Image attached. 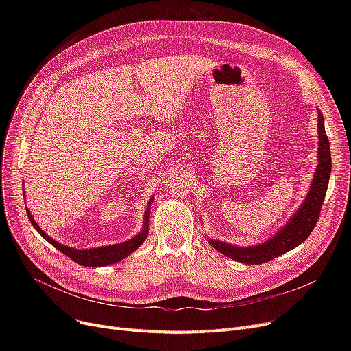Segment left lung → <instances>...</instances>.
Segmentation results:
<instances>
[{"label": "left lung", "instance_id": "1", "mask_svg": "<svg viewBox=\"0 0 351 351\" xmlns=\"http://www.w3.org/2000/svg\"><path fill=\"white\" fill-rule=\"evenodd\" d=\"M319 165L315 173V179L310 186L308 195L303 202L302 208L294 213L289 220L287 225L274 234L267 242L262 245H256L253 247H237L229 243L219 241H209L217 252L225 254L226 257L236 262H242L246 265H261L270 262L283 253L294 249L303 243L310 233L315 229L324 196L328 186V179L331 173V155L330 143L324 129V118L319 112Z\"/></svg>", "mask_w": 351, "mask_h": 351}]
</instances>
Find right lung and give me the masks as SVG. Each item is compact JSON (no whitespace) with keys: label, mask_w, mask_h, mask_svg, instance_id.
I'll list each match as a JSON object with an SVG mask.
<instances>
[{"label":"right lung","mask_w":351,"mask_h":351,"mask_svg":"<svg viewBox=\"0 0 351 351\" xmlns=\"http://www.w3.org/2000/svg\"><path fill=\"white\" fill-rule=\"evenodd\" d=\"M152 200L154 199L149 200V205L152 204ZM27 215H28L29 222L35 228V230L38 232L45 239L47 242H49L53 247H57L61 253L68 256L69 259H72L75 263L86 266V267L106 266V265H112V263L119 262L121 259H123V257H126L129 253H132L134 250H136L143 243V241H145L146 236H147V230H149V229H147V228H149V225H147V222H149V206H147V209L145 212L143 229H142V232L138 236L132 237L131 241H126V242L119 243V245L98 247V249H84V250H80V249H72V247H68V246H64V245H61L58 242H55L53 239L47 236L41 230V228L34 222V217L31 216L29 210H27Z\"/></svg>","instance_id":"1"}]
</instances>
